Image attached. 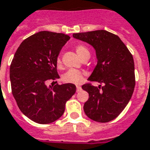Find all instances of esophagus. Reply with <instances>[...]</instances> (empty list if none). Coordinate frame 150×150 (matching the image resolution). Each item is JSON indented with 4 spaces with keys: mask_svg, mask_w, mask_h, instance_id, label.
<instances>
[{
    "mask_svg": "<svg viewBox=\"0 0 150 150\" xmlns=\"http://www.w3.org/2000/svg\"><path fill=\"white\" fill-rule=\"evenodd\" d=\"M81 89H82V88H81V86H79V85H77V86H76V91L79 92V91H81Z\"/></svg>",
    "mask_w": 150,
    "mask_h": 150,
    "instance_id": "34e87169",
    "label": "esophagus"
}]
</instances>
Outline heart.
<instances>
[{
  "instance_id": "b5f03b06",
  "label": "heart",
  "mask_w": 150,
  "mask_h": 150,
  "mask_svg": "<svg viewBox=\"0 0 150 150\" xmlns=\"http://www.w3.org/2000/svg\"><path fill=\"white\" fill-rule=\"evenodd\" d=\"M75 51L81 59H83L86 55H90L89 50L86 47H85L83 44H78L75 47ZM57 66L60 67L62 62L59 57L57 58L56 60ZM83 79V72L81 71L75 69H70L66 71L63 75V80L65 83H79Z\"/></svg>"
}]
</instances>
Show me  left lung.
Returning a JSON list of instances; mask_svg holds the SVG:
<instances>
[{"label": "left lung", "instance_id": "8db88e82", "mask_svg": "<svg viewBox=\"0 0 150 150\" xmlns=\"http://www.w3.org/2000/svg\"><path fill=\"white\" fill-rule=\"evenodd\" d=\"M73 37L85 41L96 51L98 59L88 80L100 83H85L82 88L88 92L84 112L92 120L108 122L120 115L134 92L135 86L133 55L117 35L106 30L74 33Z\"/></svg>", "mask_w": 150, "mask_h": 150}]
</instances>
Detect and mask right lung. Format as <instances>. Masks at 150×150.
Listing matches in <instances>:
<instances>
[{"instance_id":"1","label":"right lung","mask_w":150,"mask_h":150,"mask_svg":"<svg viewBox=\"0 0 150 150\" xmlns=\"http://www.w3.org/2000/svg\"><path fill=\"white\" fill-rule=\"evenodd\" d=\"M70 36L42 31L25 39L10 65L12 93L19 109L39 124H49L63 115L65 105L76 91L75 84L46 83L59 78L56 60Z\"/></svg>"}]
</instances>
